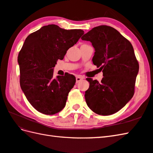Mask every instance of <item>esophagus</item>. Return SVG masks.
Masks as SVG:
<instances>
[{
	"label": "esophagus",
	"mask_w": 153,
	"mask_h": 153,
	"mask_svg": "<svg viewBox=\"0 0 153 153\" xmlns=\"http://www.w3.org/2000/svg\"><path fill=\"white\" fill-rule=\"evenodd\" d=\"M83 79V77H82V76H76V83H79L80 81H81Z\"/></svg>",
	"instance_id": "34e87169"
}]
</instances>
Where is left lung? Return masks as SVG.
I'll return each mask as SVG.
<instances>
[{"label": "left lung", "instance_id": "1", "mask_svg": "<svg viewBox=\"0 0 153 153\" xmlns=\"http://www.w3.org/2000/svg\"><path fill=\"white\" fill-rule=\"evenodd\" d=\"M81 39L92 43L95 51L93 63L102 71L104 76L100 82L86 79L89 82L84 95L87 105L99 115L116 113L134 94L139 64L132 44L117 30L106 25L92 28Z\"/></svg>", "mask_w": 153, "mask_h": 153}]
</instances>
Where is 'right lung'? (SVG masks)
Wrapping results in <instances>:
<instances>
[{
  "label": "right lung",
  "mask_w": 153,
  "mask_h": 153,
  "mask_svg": "<svg viewBox=\"0 0 153 153\" xmlns=\"http://www.w3.org/2000/svg\"><path fill=\"white\" fill-rule=\"evenodd\" d=\"M84 34L80 29L65 30L48 25L30 33L18 55L20 85L30 105L39 112L53 115L65 106L76 79L67 74L53 79L58 59Z\"/></svg>",
  "instance_id": "right-lung-1"
}]
</instances>
